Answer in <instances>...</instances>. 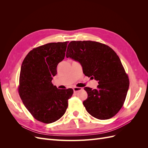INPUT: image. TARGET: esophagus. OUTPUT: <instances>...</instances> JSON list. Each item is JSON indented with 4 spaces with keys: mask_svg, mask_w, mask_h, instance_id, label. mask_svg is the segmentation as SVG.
Instances as JSON below:
<instances>
[{
    "mask_svg": "<svg viewBox=\"0 0 148 148\" xmlns=\"http://www.w3.org/2000/svg\"><path fill=\"white\" fill-rule=\"evenodd\" d=\"M82 89V88H79V87H75L73 88V91L74 92H77L78 91H81Z\"/></svg>",
    "mask_w": 148,
    "mask_h": 148,
    "instance_id": "obj_1",
    "label": "esophagus"
}]
</instances>
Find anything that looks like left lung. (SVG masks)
I'll use <instances>...</instances> for the list:
<instances>
[{"instance_id": "obj_1", "label": "left lung", "mask_w": 148, "mask_h": 148, "mask_svg": "<svg viewBox=\"0 0 148 148\" xmlns=\"http://www.w3.org/2000/svg\"><path fill=\"white\" fill-rule=\"evenodd\" d=\"M66 57L81 64L83 73L98 81L97 89L85 87L83 104L88 112L100 120L110 119L122 108L129 79L119 56L112 49L95 41H71Z\"/></svg>"}]
</instances>
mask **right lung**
Segmentation results:
<instances>
[{
    "label": "right lung",
    "mask_w": 148,
    "mask_h": 148,
    "mask_svg": "<svg viewBox=\"0 0 148 148\" xmlns=\"http://www.w3.org/2000/svg\"><path fill=\"white\" fill-rule=\"evenodd\" d=\"M68 42H51L35 48L26 56L20 74L19 95L23 104L40 122L51 123L60 119L73 93L52 83L57 66L64 59Z\"/></svg>",
    "instance_id": "add662e5"
}]
</instances>
